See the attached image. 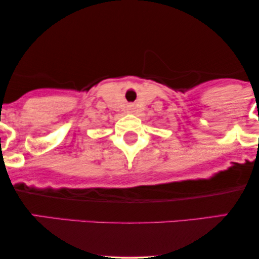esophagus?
I'll use <instances>...</instances> for the list:
<instances>
[{
    "mask_svg": "<svg viewBox=\"0 0 259 259\" xmlns=\"http://www.w3.org/2000/svg\"><path fill=\"white\" fill-rule=\"evenodd\" d=\"M129 108H130V109H134V106H130V107H129Z\"/></svg>",
    "mask_w": 259,
    "mask_h": 259,
    "instance_id": "1",
    "label": "esophagus"
}]
</instances>
